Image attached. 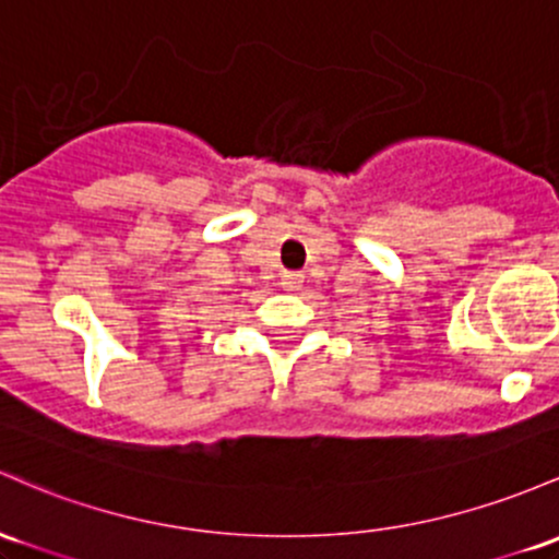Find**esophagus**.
<instances>
[{
  "label": "esophagus",
  "mask_w": 559,
  "mask_h": 559,
  "mask_svg": "<svg viewBox=\"0 0 559 559\" xmlns=\"http://www.w3.org/2000/svg\"><path fill=\"white\" fill-rule=\"evenodd\" d=\"M281 289L299 292V289H302V275H299V273H281Z\"/></svg>",
  "instance_id": "34e87169"
}]
</instances>
